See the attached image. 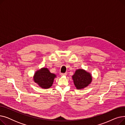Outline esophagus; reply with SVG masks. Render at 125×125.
Listing matches in <instances>:
<instances>
[{"label":"esophagus","mask_w":125,"mask_h":125,"mask_svg":"<svg viewBox=\"0 0 125 125\" xmlns=\"http://www.w3.org/2000/svg\"><path fill=\"white\" fill-rule=\"evenodd\" d=\"M67 75V73H61V76H66Z\"/></svg>","instance_id":"1"}]
</instances>
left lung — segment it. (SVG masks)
Masks as SVG:
<instances>
[{
	"label": "left lung",
	"mask_w": 125,
	"mask_h": 125,
	"mask_svg": "<svg viewBox=\"0 0 125 125\" xmlns=\"http://www.w3.org/2000/svg\"><path fill=\"white\" fill-rule=\"evenodd\" d=\"M72 78L74 86L77 90L83 89L92 82V75L91 73L83 69L76 70Z\"/></svg>",
	"instance_id": "obj_1"
}]
</instances>
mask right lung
I'll return each instance as SVG.
<instances>
[{"instance_id":"obj_1","label":"right lung","mask_w":125,"mask_h":125,"mask_svg":"<svg viewBox=\"0 0 125 125\" xmlns=\"http://www.w3.org/2000/svg\"><path fill=\"white\" fill-rule=\"evenodd\" d=\"M56 77L57 75L51 73L48 68L42 67L35 71L33 80L39 87L47 89L52 86Z\"/></svg>"}]
</instances>
